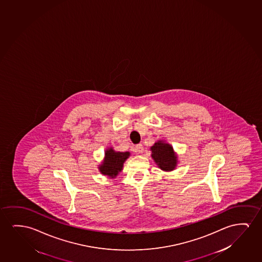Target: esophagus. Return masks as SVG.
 <instances>
[{
    "label": "esophagus",
    "instance_id": "esophagus-1",
    "mask_svg": "<svg viewBox=\"0 0 262 262\" xmlns=\"http://www.w3.org/2000/svg\"><path fill=\"white\" fill-rule=\"evenodd\" d=\"M136 151L138 154H142L144 151V146L142 144H137L136 146Z\"/></svg>",
    "mask_w": 262,
    "mask_h": 262
}]
</instances>
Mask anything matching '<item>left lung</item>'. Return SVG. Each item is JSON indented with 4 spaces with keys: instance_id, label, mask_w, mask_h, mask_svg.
Instances as JSON below:
<instances>
[{
    "instance_id": "8db88e82",
    "label": "left lung",
    "mask_w": 262,
    "mask_h": 262,
    "mask_svg": "<svg viewBox=\"0 0 262 262\" xmlns=\"http://www.w3.org/2000/svg\"><path fill=\"white\" fill-rule=\"evenodd\" d=\"M150 151H151V158L159 169L166 172L176 169L179 158L171 144L164 140H158L150 147Z\"/></svg>"
}]
</instances>
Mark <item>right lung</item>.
Returning <instances> with one entry per match:
<instances>
[{
	"instance_id": "obj_1",
	"label": "right lung",
	"mask_w": 262,
	"mask_h": 262,
	"mask_svg": "<svg viewBox=\"0 0 262 262\" xmlns=\"http://www.w3.org/2000/svg\"><path fill=\"white\" fill-rule=\"evenodd\" d=\"M129 151H118L110 146L104 152V158L98 169L100 173L108 179H115L121 172L124 163L129 158Z\"/></svg>"
}]
</instances>
